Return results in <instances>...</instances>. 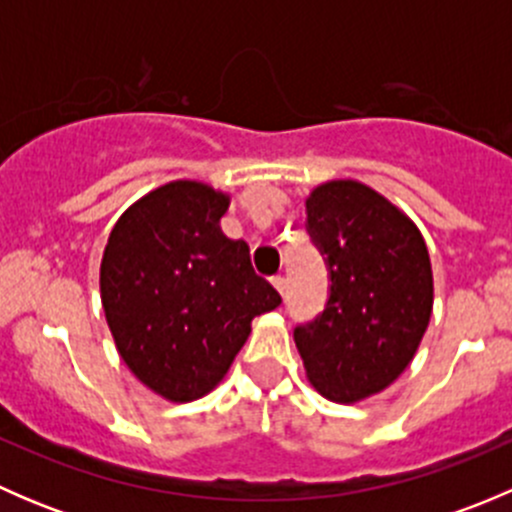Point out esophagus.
I'll return each mask as SVG.
<instances>
[{
    "instance_id": "esophagus-1",
    "label": "esophagus",
    "mask_w": 512,
    "mask_h": 512,
    "mask_svg": "<svg viewBox=\"0 0 512 512\" xmlns=\"http://www.w3.org/2000/svg\"><path fill=\"white\" fill-rule=\"evenodd\" d=\"M272 285H275L277 292L285 294V289H287V280H285V277H282V275H275V277H272Z\"/></svg>"
}]
</instances>
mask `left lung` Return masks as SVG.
Returning a JSON list of instances; mask_svg holds the SVG:
<instances>
[{
  "instance_id": "left-lung-1",
  "label": "left lung",
  "mask_w": 512,
  "mask_h": 512,
  "mask_svg": "<svg viewBox=\"0 0 512 512\" xmlns=\"http://www.w3.org/2000/svg\"><path fill=\"white\" fill-rule=\"evenodd\" d=\"M307 230L332 285L324 312L294 329V344L309 384L354 404L394 384L414 359L431 322V257L409 215L359 180L317 185Z\"/></svg>"
}]
</instances>
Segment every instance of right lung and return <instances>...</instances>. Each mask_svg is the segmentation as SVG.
I'll return each instance as SVG.
<instances>
[{"instance_id": "1", "label": "right lung", "mask_w": 512, "mask_h": 512, "mask_svg": "<svg viewBox=\"0 0 512 512\" xmlns=\"http://www.w3.org/2000/svg\"><path fill=\"white\" fill-rule=\"evenodd\" d=\"M230 195L173 180L118 218L101 260V304L118 354L143 386L185 404L210 394L252 332L280 307L245 240L220 218Z\"/></svg>"}]
</instances>
